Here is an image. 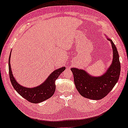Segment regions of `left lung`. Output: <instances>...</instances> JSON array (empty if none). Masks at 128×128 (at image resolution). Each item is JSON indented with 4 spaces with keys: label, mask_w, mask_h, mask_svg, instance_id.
<instances>
[{
    "label": "left lung",
    "mask_w": 128,
    "mask_h": 128,
    "mask_svg": "<svg viewBox=\"0 0 128 128\" xmlns=\"http://www.w3.org/2000/svg\"><path fill=\"white\" fill-rule=\"evenodd\" d=\"M105 35L110 42L113 50L112 62L105 73L101 76H94L84 70L70 69L78 93L82 96L91 100H101L106 96L116 84L120 74L121 65L118 51L111 38L105 34Z\"/></svg>",
    "instance_id": "8db88e82"
}]
</instances>
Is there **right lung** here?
I'll list each match as a JSON object with an SVG mask.
<instances>
[{"label":"right lung","instance_id":"add662e5","mask_svg":"<svg viewBox=\"0 0 128 128\" xmlns=\"http://www.w3.org/2000/svg\"><path fill=\"white\" fill-rule=\"evenodd\" d=\"M11 51L10 52L8 60L9 74L10 81L15 90L23 98L34 104L40 103L52 97L56 90L55 81L60 74L66 70V66H62L54 70L41 84L32 88H28L18 83L13 76L10 64Z\"/></svg>","mask_w":128,"mask_h":128}]
</instances>
